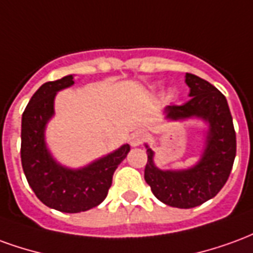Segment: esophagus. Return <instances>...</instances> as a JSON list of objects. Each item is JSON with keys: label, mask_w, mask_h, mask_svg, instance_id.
I'll use <instances>...</instances> for the list:
<instances>
[{"label": "esophagus", "mask_w": 253, "mask_h": 253, "mask_svg": "<svg viewBox=\"0 0 253 253\" xmlns=\"http://www.w3.org/2000/svg\"><path fill=\"white\" fill-rule=\"evenodd\" d=\"M145 138H146V134L143 131H135L132 132L130 138H128V142L131 146H139L141 143L145 141Z\"/></svg>", "instance_id": "obj_1"}]
</instances>
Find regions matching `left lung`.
Wrapping results in <instances>:
<instances>
[{
    "instance_id": "left-lung-1",
    "label": "left lung",
    "mask_w": 253,
    "mask_h": 253,
    "mask_svg": "<svg viewBox=\"0 0 253 253\" xmlns=\"http://www.w3.org/2000/svg\"><path fill=\"white\" fill-rule=\"evenodd\" d=\"M191 99L183 105L165 108L167 118L177 121L202 118L210 125L206 149L201 161L187 170H161L153 163V152L146 145L148 163L145 180L154 196L165 205L191 209L211 199L228 180L236 157V131L226 97L214 85L187 73Z\"/></svg>"
}]
</instances>
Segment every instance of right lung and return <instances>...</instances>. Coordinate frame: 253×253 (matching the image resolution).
I'll list each match as a JSON object with an SVG mask.
<instances>
[{"instance_id": "right-lung-1", "label": "right lung", "mask_w": 253, "mask_h": 253, "mask_svg": "<svg viewBox=\"0 0 253 253\" xmlns=\"http://www.w3.org/2000/svg\"><path fill=\"white\" fill-rule=\"evenodd\" d=\"M73 84V76L43 84L31 97L21 118L20 153L27 181L41 202L62 212L86 211L99 206L108 194L118 165L130 152V145H123L77 170L55 163L44 143V128L54 115L57 92Z\"/></svg>"}]
</instances>
